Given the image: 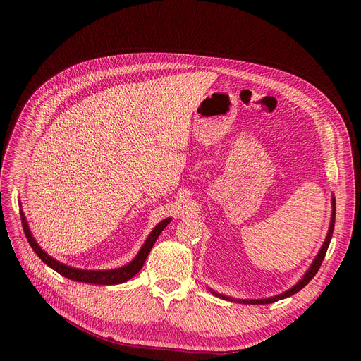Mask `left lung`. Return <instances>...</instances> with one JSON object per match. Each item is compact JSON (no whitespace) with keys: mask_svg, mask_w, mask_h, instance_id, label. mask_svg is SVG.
<instances>
[{"mask_svg":"<svg viewBox=\"0 0 361 361\" xmlns=\"http://www.w3.org/2000/svg\"><path fill=\"white\" fill-rule=\"evenodd\" d=\"M332 206H334V211H332V219H331L329 233H328V235H326V240H325L324 245H322V249L319 250L316 259L313 260L312 267H310L309 271L306 272V275L302 276L293 288H290L288 291L282 293V294H279V295H275V297H271V298H263V300H238L240 302H244V305H269V302H274V301H278V300H282V298H287V297H290V295L298 293L301 288H305V287L307 286V283L310 282V279H313V276L317 274L322 262H324V259H325V255H326V252H328V247H329V243H331L332 233H334V226H335V199H332ZM212 293H214V291H212ZM214 294H216V293H214ZM216 295H219L221 298H225V300H234V298H231V297H225V295H221V294H216Z\"/></svg>","mask_w":361,"mask_h":361,"instance_id":"8db88e82","label":"left lung"}]
</instances>
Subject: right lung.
<instances>
[{
    "instance_id": "right-lung-1",
    "label": "right lung",
    "mask_w": 361,
    "mask_h": 361,
    "mask_svg": "<svg viewBox=\"0 0 361 361\" xmlns=\"http://www.w3.org/2000/svg\"><path fill=\"white\" fill-rule=\"evenodd\" d=\"M171 219H165L162 222H159L155 230L150 233V235L147 237L146 243L143 244L142 250L139 252V255L135 257V260L130 262L128 264H126V267L123 268H118V269H112V271H82V269H75V268H70L67 267V264L64 263H60L54 260L51 256H48L39 245L36 244V241L33 240L32 234H30V230L27 226V222H26V218L25 215L22 214V224H23V230H25V234H26V238L30 244V247L33 249V252L39 256V259L42 262H45L49 268H52L54 271H56L59 274H61L63 276L66 278H70L73 281H79V282H87V283H99V286H114V283H121V282H126L128 281L130 278L135 276L145 264V260L150 252V249L154 247V244L157 241V238L159 237V234L164 231L165 226L169 224Z\"/></svg>"
}]
</instances>
